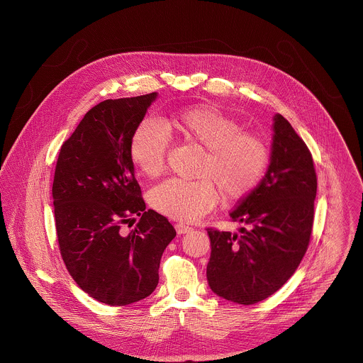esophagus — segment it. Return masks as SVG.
<instances>
[{
    "mask_svg": "<svg viewBox=\"0 0 363 363\" xmlns=\"http://www.w3.org/2000/svg\"><path fill=\"white\" fill-rule=\"evenodd\" d=\"M174 228H176V230H177V233L179 235H184V233H189L193 228H190L189 225H186V223H176L174 225Z\"/></svg>",
    "mask_w": 363,
    "mask_h": 363,
    "instance_id": "obj_1",
    "label": "esophagus"
}]
</instances>
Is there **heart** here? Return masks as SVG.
<instances>
[{"instance_id":"1","label":"heart","mask_w":363,"mask_h":363,"mask_svg":"<svg viewBox=\"0 0 363 363\" xmlns=\"http://www.w3.org/2000/svg\"><path fill=\"white\" fill-rule=\"evenodd\" d=\"M169 134L204 148L199 180L169 179L154 187L150 203L159 213L191 222L209 212L218 191L226 200L247 194L259 182L267 163L264 143L233 118L209 106H196L173 113L166 120ZM169 134L151 118L143 120L130 140V159L147 177L154 179L164 167Z\"/></svg>"}]
</instances>
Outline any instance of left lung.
Segmentation results:
<instances>
[{"mask_svg":"<svg viewBox=\"0 0 363 363\" xmlns=\"http://www.w3.org/2000/svg\"><path fill=\"white\" fill-rule=\"evenodd\" d=\"M269 164L229 215L240 233L207 229L208 285L218 296L255 305L295 272L311 240L317 177L311 152L289 121L272 117Z\"/></svg>","mask_w":363,"mask_h":363,"instance_id":"8db88e82","label":"left lung"}]
</instances>
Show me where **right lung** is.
<instances>
[{"label":"right lung","instance_id":"right-lung-1","mask_svg":"<svg viewBox=\"0 0 363 363\" xmlns=\"http://www.w3.org/2000/svg\"><path fill=\"white\" fill-rule=\"evenodd\" d=\"M157 94L107 99L92 107L62 144L52 182L60 252L78 286L125 306L150 296L174 228L145 209L130 159V140ZM138 216L130 233L121 225Z\"/></svg>","mask_w":363,"mask_h":363}]
</instances>
